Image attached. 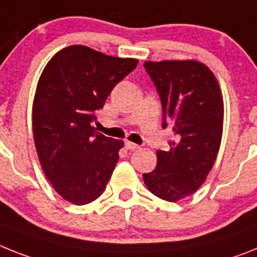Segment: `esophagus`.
Segmentation results:
<instances>
[{
  "instance_id": "esophagus-1",
  "label": "esophagus",
  "mask_w": 257,
  "mask_h": 257,
  "mask_svg": "<svg viewBox=\"0 0 257 257\" xmlns=\"http://www.w3.org/2000/svg\"><path fill=\"white\" fill-rule=\"evenodd\" d=\"M124 147H126V150H128V151H137L140 148V146L133 143V142H126V143H124Z\"/></svg>"
}]
</instances>
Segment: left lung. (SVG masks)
Wrapping results in <instances>:
<instances>
[{"label":"left lung","mask_w":257,"mask_h":257,"mask_svg":"<svg viewBox=\"0 0 257 257\" xmlns=\"http://www.w3.org/2000/svg\"><path fill=\"white\" fill-rule=\"evenodd\" d=\"M164 110V128L172 124L170 151H157V166L143 174L153 195L178 201L196 192L216 161L223 128V98L213 71L196 60L146 61Z\"/></svg>","instance_id":"obj_1"}]
</instances>
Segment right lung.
<instances>
[{
	"mask_svg": "<svg viewBox=\"0 0 257 257\" xmlns=\"http://www.w3.org/2000/svg\"><path fill=\"white\" fill-rule=\"evenodd\" d=\"M138 62L70 45L44 67L32 105L35 147L44 174L66 201L84 205L104 192L124 143L96 133L92 122Z\"/></svg>",
	"mask_w": 257,
	"mask_h": 257,
	"instance_id": "1",
	"label": "right lung"
}]
</instances>
